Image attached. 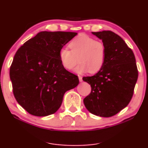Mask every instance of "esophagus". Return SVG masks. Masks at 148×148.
<instances>
[{
    "instance_id": "esophagus-1",
    "label": "esophagus",
    "mask_w": 148,
    "mask_h": 148,
    "mask_svg": "<svg viewBox=\"0 0 148 148\" xmlns=\"http://www.w3.org/2000/svg\"><path fill=\"white\" fill-rule=\"evenodd\" d=\"M78 78H79V81L80 82H82V77L81 76H78Z\"/></svg>"
}]
</instances>
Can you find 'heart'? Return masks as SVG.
Instances as JSON below:
<instances>
[{
    "instance_id": "1",
    "label": "heart",
    "mask_w": 148,
    "mask_h": 148,
    "mask_svg": "<svg viewBox=\"0 0 148 148\" xmlns=\"http://www.w3.org/2000/svg\"><path fill=\"white\" fill-rule=\"evenodd\" d=\"M70 50L63 47L59 51L62 66L67 70H73L80 62L76 72L82 74L88 72L95 73L104 65L106 57V47L103 41L96 40L86 35L74 39L69 45Z\"/></svg>"
}]
</instances>
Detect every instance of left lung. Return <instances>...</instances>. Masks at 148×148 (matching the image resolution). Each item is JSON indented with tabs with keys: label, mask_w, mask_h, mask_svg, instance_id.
<instances>
[{
	"label": "left lung",
	"mask_w": 148,
	"mask_h": 148,
	"mask_svg": "<svg viewBox=\"0 0 148 148\" xmlns=\"http://www.w3.org/2000/svg\"><path fill=\"white\" fill-rule=\"evenodd\" d=\"M106 47V57L101 70L83 78L90 84L91 92L84 99L89 112L110 117L126 107L132 99L138 70L134 53L123 39L111 31L92 32Z\"/></svg>",
	"instance_id": "8db88e82"
}]
</instances>
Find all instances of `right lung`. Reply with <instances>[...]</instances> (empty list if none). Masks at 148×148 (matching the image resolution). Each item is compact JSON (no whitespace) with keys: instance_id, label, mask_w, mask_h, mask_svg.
Returning <instances> with one entry per match:
<instances>
[{"instance_id":"right-lung-1","label":"right lung","mask_w":148,"mask_h":148,"mask_svg":"<svg viewBox=\"0 0 148 148\" xmlns=\"http://www.w3.org/2000/svg\"><path fill=\"white\" fill-rule=\"evenodd\" d=\"M76 35L41 32L16 51L10 67L12 91L18 103L31 115L56 113L64 93L78 84V76L66 70L59 59L60 49Z\"/></svg>"}]
</instances>
